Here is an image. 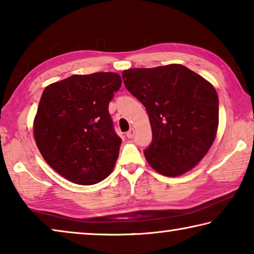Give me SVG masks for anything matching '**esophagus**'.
<instances>
[{"label": "esophagus", "instance_id": "esophagus-1", "mask_svg": "<svg viewBox=\"0 0 254 254\" xmlns=\"http://www.w3.org/2000/svg\"><path fill=\"white\" fill-rule=\"evenodd\" d=\"M134 133H135L134 128H130V130L127 132V136L128 137V139H132V137L134 136Z\"/></svg>", "mask_w": 254, "mask_h": 254}]
</instances>
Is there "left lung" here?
Instances as JSON below:
<instances>
[{"instance_id": "8db88e82", "label": "left lung", "mask_w": 254, "mask_h": 254, "mask_svg": "<svg viewBox=\"0 0 254 254\" xmlns=\"http://www.w3.org/2000/svg\"><path fill=\"white\" fill-rule=\"evenodd\" d=\"M124 85L148 112L152 142L144 157L157 173L177 177L198 163L212 147L218 127L214 86L179 64L132 68Z\"/></svg>"}]
</instances>
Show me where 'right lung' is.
Masks as SVG:
<instances>
[{
  "label": "right lung",
  "instance_id": "1",
  "mask_svg": "<svg viewBox=\"0 0 254 254\" xmlns=\"http://www.w3.org/2000/svg\"><path fill=\"white\" fill-rule=\"evenodd\" d=\"M117 72L72 75L45 88L33 136L46 162L69 182L94 185L113 170L121 137L109 103L121 87Z\"/></svg>",
  "mask_w": 254,
  "mask_h": 254
}]
</instances>
